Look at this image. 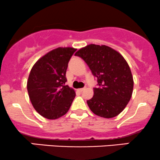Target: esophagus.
<instances>
[{"mask_svg":"<svg viewBox=\"0 0 160 160\" xmlns=\"http://www.w3.org/2000/svg\"><path fill=\"white\" fill-rule=\"evenodd\" d=\"M84 89H85L84 88H80V89H77V90H78L79 92H83V91L84 90Z\"/></svg>","mask_w":160,"mask_h":160,"instance_id":"34e87169","label":"esophagus"}]
</instances>
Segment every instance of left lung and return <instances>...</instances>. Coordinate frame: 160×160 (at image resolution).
<instances>
[{
  "instance_id": "left-lung-1",
  "label": "left lung",
  "mask_w": 160,
  "mask_h": 160,
  "mask_svg": "<svg viewBox=\"0 0 160 160\" xmlns=\"http://www.w3.org/2000/svg\"><path fill=\"white\" fill-rule=\"evenodd\" d=\"M75 55L83 58L99 87L93 89L92 99L87 100L95 115L111 118L124 109L132 96L134 80L124 57L107 45L90 44L79 49Z\"/></svg>"
}]
</instances>
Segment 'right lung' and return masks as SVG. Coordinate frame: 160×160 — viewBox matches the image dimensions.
I'll return each instance as SVG.
<instances>
[{"label":"right lung","instance_id":"right-lung-1","mask_svg":"<svg viewBox=\"0 0 160 160\" xmlns=\"http://www.w3.org/2000/svg\"><path fill=\"white\" fill-rule=\"evenodd\" d=\"M77 49L59 47L35 63L27 80L32 105L45 118L57 119L69 110L76 93L65 85L68 62Z\"/></svg>","mask_w":160,"mask_h":160}]
</instances>
